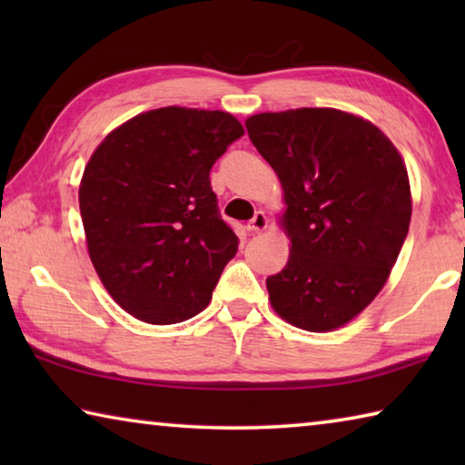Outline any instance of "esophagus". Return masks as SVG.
Segmentation results:
<instances>
[{
  "instance_id": "obj_1",
  "label": "esophagus",
  "mask_w": 465,
  "mask_h": 465,
  "mask_svg": "<svg viewBox=\"0 0 465 465\" xmlns=\"http://www.w3.org/2000/svg\"><path fill=\"white\" fill-rule=\"evenodd\" d=\"M266 227H269V217H266L262 211H258V213L248 222V232L252 233H261Z\"/></svg>"
}]
</instances>
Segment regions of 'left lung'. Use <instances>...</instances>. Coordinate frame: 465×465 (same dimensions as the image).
I'll return each mask as SVG.
<instances>
[{"label":"left lung","mask_w":465,"mask_h":465,"mask_svg":"<svg viewBox=\"0 0 465 465\" xmlns=\"http://www.w3.org/2000/svg\"><path fill=\"white\" fill-rule=\"evenodd\" d=\"M282 186L285 269L266 279L272 310L310 332L355 320L383 289L412 215L404 160L385 133L336 108L246 119Z\"/></svg>","instance_id":"left-lung-1"}]
</instances>
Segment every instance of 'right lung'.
Instances as JSON below:
<instances>
[{"label":"right lung","instance_id":"right-lung-1","mask_svg":"<svg viewBox=\"0 0 465 465\" xmlns=\"http://www.w3.org/2000/svg\"><path fill=\"white\" fill-rule=\"evenodd\" d=\"M242 135L223 110L166 106L133 116L94 149L80 183L85 246L133 318L178 324L209 305L238 252L209 172Z\"/></svg>","mask_w":465,"mask_h":465}]
</instances>
